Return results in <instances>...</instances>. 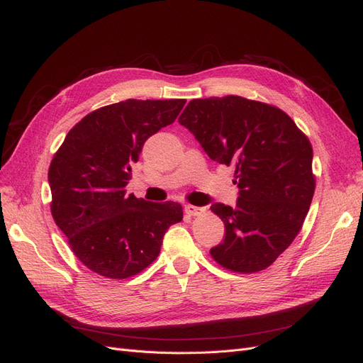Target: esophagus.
I'll return each instance as SVG.
<instances>
[{"label": "esophagus", "instance_id": "esophagus-1", "mask_svg": "<svg viewBox=\"0 0 363 363\" xmlns=\"http://www.w3.org/2000/svg\"><path fill=\"white\" fill-rule=\"evenodd\" d=\"M184 212L191 215V216H196V215H201L204 212V207H199V206H184Z\"/></svg>", "mask_w": 363, "mask_h": 363}]
</instances>
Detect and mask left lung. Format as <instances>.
Listing matches in <instances>:
<instances>
[{
	"label": "left lung",
	"mask_w": 363,
	"mask_h": 363,
	"mask_svg": "<svg viewBox=\"0 0 363 363\" xmlns=\"http://www.w3.org/2000/svg\"><path fill=\"white\" fill-rule=\"evenodd\" d=\"M179 123L212 160L235 167L236 206L211 207L225 225L212 257L235 272L268 268L309 212L315 192L309 139L279 107L236 95L192 100Z\"/></svg>",
	"instance_id": "left-lung-1"
}]
</instances>
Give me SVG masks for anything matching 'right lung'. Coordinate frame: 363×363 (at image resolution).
<instances>
[{"instance_id":"1","label":"right lung","mask_w":363,"mask_h":363,"mask_svg":"<svg viewBox=\"0 0 363 363\" xmlns=\"http://www.w3.org/2000/svg\"><path fill=\"white\" fill-rule=\"evenodd\" d=\"M186 100H125L86 115L69 130L48 171L51 213L84 267L127 279L160 252L163 235L183 219L179 203L125 194L145 140L172 124Z\"/></svg>"}]
</instances>
